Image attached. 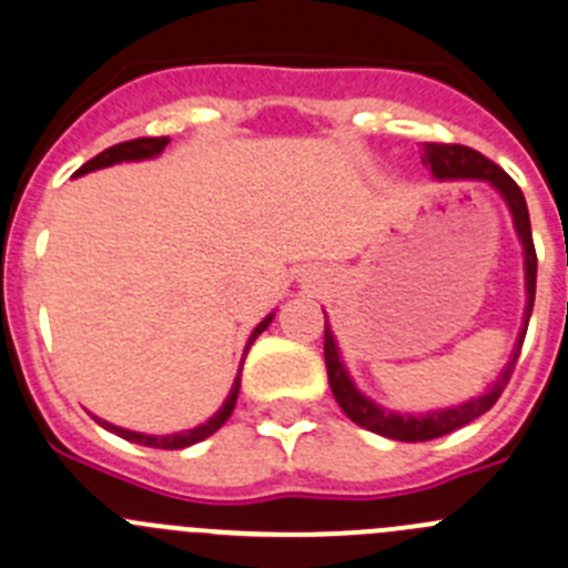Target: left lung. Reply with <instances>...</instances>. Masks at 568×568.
<instances>
[{
	"mask_svg": "<svg viewBox=\"0 0 568 568\" xmlns=\"http://www.w3.org/2000/svg\"><path fill=\"white\" fill-rule=\"evenodd\" d=\"M422 163L433 172L436 180H483V183L494 185V189L503 194V200L508 202L510 216H514V227L519 233L521 246H525V280H527V307H525V327H521L519 341L514 346V355H510L508 366L503 368L497 379H494L491 388H486V394L475 396V399L464 402V405L444 407V410H430V413H394L379 407L377 402H372L368 396H363L355 388L352 377L346 374L344 361H341L338 344L333 338V329H329L327 316H324V363H327V377L329 388H333L335 402L341 405V410L357 424V427H366V430L377 433V436L394 438V442H433V438H442L447 433L458 430L464 424L475 422L477 416H483L486 410H491L494 402L499 399V394L508 385L510 374H514L516 361H519L521 344H525L527 335V322H530L532 302H536V272H538V257L536 246H532V230H530V213H527L525 194H521L519 185L514 183L508 172L497 166V163L488 161L480 152L469 150V146L460 144H424L422 146Z\"/></svg>",
	"mask_w": 568,
	"mask_h": 568,
	"instance_id": "obj_1",
	"label": "left lung"
}]
</instances>
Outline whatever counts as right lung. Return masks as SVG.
Here are the masks:
<instances>
[{
	"instance_id": "1",
	"label": "right lung",
	"mask_w": 568,
	"mask_h": 568,
	"mask_svg": "<svg viewBox=\"0 0 568 568\" xmlns=\"http://www.w3.org/2000/svg\"><path fill=\"white\" fill-rule=\"evenodd\" d=\"M169 138H132V141H124V144H115L110 146V150L99 152L93 161H88L85 166L77 169V174H88V172H97V169H104V166H113V163H121V161H146V158H155L161 155L163 150H166ZM274 313H268L266 318H263L261 324H257L255 329H252L250 341H246V349L250 352V346L255 344L257 335L263 333V329L272 324ZM241 366H244V361H241ZM239 388H241V368H239V377H235L233 388H230L227 399H224V405L219 407L216 413H213L211 418H207L205 424H200V427H194V430H183V433H172V436H146V433H132V430H124V427H115V424L110 422H102V418H97L99 424H102L104 430L115 433V436H121L124 442H132V444H144V447H152V449H185L191 447V444H200L205 442L207 436H213V433L222 427L224 422L230 418V413H233L235 407V399H239Z\"/></svg>"
}]
</instances>
